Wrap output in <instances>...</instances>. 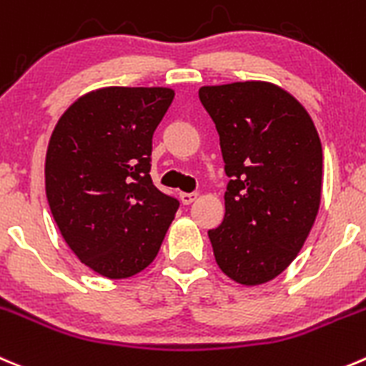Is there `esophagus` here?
<instances>
[{
  "label": "esophagus",
  "instance_id": "1",
  "mask_svg": "<svg viewBox=\"0 0 366 366\" xmlns=\"http://www.w3.org/2000/svg\"><path fill=\"white\" fill-rule=\"evenodd\" d=\"M197 193H180V202H182L184 205H189L197 200Z\"/></svg>",
  "mask_w": 366,
  "mask_h": 366
}]
</instances>
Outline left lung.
I'll return each mask as SVG.
<instances>
[{"label":"left lung","mask_w":366,"mask_h":366,"mask_svg":"<svg viewBox=\"0 0 366 366\" xmlns=\"http://www.w3.org/2000/svg\"><path fill=\"white\" fill-rule=\"evenodd\" d=\"M219 136L225 218L209 230L218 266L239 285L272 281L302 248L322 193V144L285 89L236 81L198 91Z\"/></svg>","instance_id":"left-lung-1"}]
</instances>
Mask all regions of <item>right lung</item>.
Returning a JSON list of instances; mask_svg holds the SVG:
<instances>
[{"label": "right lung", "mask_w": 366, "mask_h": 366, "mask_svg": "<svg viewBox=\"0 0 366 366\" xmlns=\"http://www.w3.org/2000/svg\"><path fill=\"white\" fill-rule=\"evenodd\" d=\"M172 89L105 87L74 102L51 134L46 197L78 259L125 279L157 255L179 200L154 186L152 137Z\"/></svg>", "instance_id": "1"}]
</instances>
